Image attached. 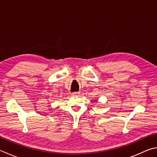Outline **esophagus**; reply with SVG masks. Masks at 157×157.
<instances>
[{
  "label": "esophagus",
  "instance_id": "34e87169",
  "mask_svg": "<svg viewBox=\"0 0 157 157\" xmlns=\"http://www.w3.org/2000/svg\"><path fill=\"white\" fill-rule=\"evenodd\" d=\"M79 95V93H72V96H74V97H77Z\"/></svg>",
  "mask_w": 157,
  "mask_h": 157
}]
</instances>
